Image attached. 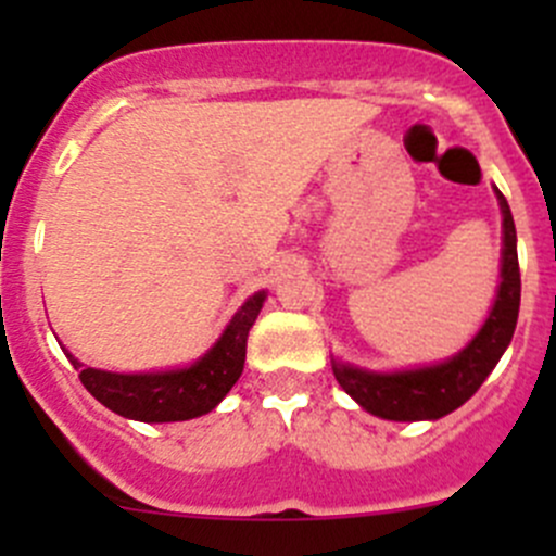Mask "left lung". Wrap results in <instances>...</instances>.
Returning a JSON list of instances; mask_svg holds the SVG:
<instances>
[{"label": "left lung", "mask_w": 556, "mask_h": 556, "mask_svg": "<svg viewBox=\"0 0 556 556\" xmlns=\"http://www.w3.org/2000/svg\"><path fill=\"white\" fill-rule=\"evenodd\" d=\"M495 195L503 217L501 285H497L484 325L476 330V336L463 350L441 363L401 368V371H371V368L330 357L333 377L341 390L374 417L392 419V422H422V419L446 417L484 384V379L511 344L521 299L517 228H514L506 195L497 188Z\"/></svg>", "instance_id": "1"}]
</instances>
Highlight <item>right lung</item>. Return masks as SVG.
I'll return each instance as SVG.
<instances>
[{
  "label": "right lung",
  "mask_w": 556,
  "mask_h": 556,
  "mask_svg": "<svg viewBox=\"0 0 556 556\" xmlns=\"http://www.w3.org/2000/svg\"><path fill=\"white\" fill-rule=\"evenodd\" d=\"M266 301V290H257L228 319L215 344L195 363L182 368L144 374H117L91 368L77 361L64 344V355L80 371V382L110 412L137 422H185L210 414L228 395L244 371L247 336Z\"/></svg>",
  "instance_id": "1"
}]
</instances>
